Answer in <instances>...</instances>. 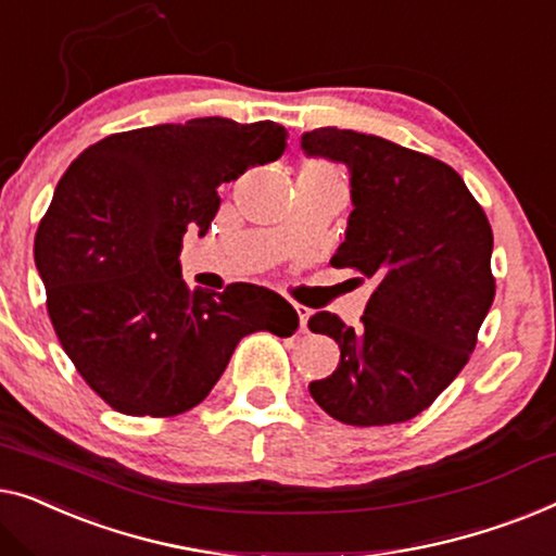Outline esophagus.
<instances>
[{"label":"esophagus","instance_id":"obj_1","mask_svg":"<svg viewBox=\"0 0 556 556\" xmlns=\"http://www.w3.org/2000/svg\"><path fill=\"white\" fill-rule=\"evenodd\" d=\"M294 312H296V317H300V330L304 332V330H307V323H309V309L302 307V304H294Z\"/></svg>","mask_w":556,"mask_h":556}]
</instances>
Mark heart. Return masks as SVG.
<instances>
[{
  "instance_id": "b5f03b06",
  "label": "heart",
  "mask_w": 556,
  "mask_h": 556,
  "mask_svg": "<svg viewBox=\"0 0 556 556\" xmlns=\"http://www.w3.org/2000/svg\"><path fill=\"white\" fill-rule=\"evenodd\" d=\"M302 174H315V176L334 178V181H338V174H334V168L327 166V163H323V161H309L307 166L302 168Z\"/></svg>"
}]
</instances>
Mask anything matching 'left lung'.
I'll list each match as a JSON object with an SVG mask.
<instances>
[{
    "label": "left lung",
    "instance_id": "left-lung-1",
    "mask_svg": "<svg viewBox=\"0 0 556 556\" xmlns=\"http://www.w3.org/2000/svg\"><path fill=\"white\" fill-rule=\"evenodd\" d=\"M302 151L348 166L353 214L332 267L372 281L359 327L332 312L309 317L312 332L340 345L338 370L309 393L340 424H403L473 353L496 292L489 218L456 170L393 140L317 128Z\"/></svg>",
    "mask_w": 556,
    "mask_h": 556
}]
</instances>
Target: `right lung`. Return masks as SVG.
<instances>
[{"label": "right lung", "mask_w": 556, "mask_h": 556, "mask_svg": "<svg viewBox=\"0 0 556 556\" xmlns=\"http://www.w3.org/2000/svg\"><path fill=\"white\" fill-rule=\"evenodd\" d=\"M285 148V125L214 115L115 132L70 163L37 229L35 264L62 350L113 410H191L241 338L296 330L294 307L271 289L191 292L178 262L186 229L203 237L214 222L218 186Z\"/></svg>", "instance_id": "1"}]
</instances>
